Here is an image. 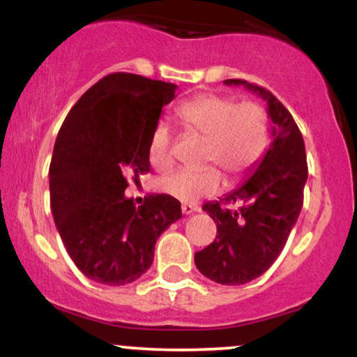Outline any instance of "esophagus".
Wrapping results in <instances>:
<instances>
[{"instance_id":"obj_1","label":"esophagus","mask_w":357,"mask_h":357,"mask_svg":"<svg viewBox=\"0 0 357 357\" xmlns=\"http://www.w3.org/2000/svg\"><path fill=\"white\" fill-rule=\"evenodd\" d=\"M181 211H183V215H192V213H198L199 208L196 206V204L184 203V204H181Z\"/></svg>"}]
</instances>
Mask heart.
Masks as SVG:
<instances>
[{"instance_id":"1","label":"heart","mask_w":357,"mask_h":357,"mask_svg":"<svg viewBox=\"0 0 357 357\" xmlns=\"http://www.w3.org/2000/svg\"><path fill=\"white\" fill-rule=\"evenodd\" d=\"M178 116L191 132L204 139L202 161L211 165L198 171L178 169L159 181V188L166 195L181 202H196L215 195L221 184L219 169L228 181H240L267 149L268 116L255 102L238 104L233 97L203 93L179 105ZM171 144L173 127L161 119L151 132V162L159 167L169 165Z\"/></svg>"}]
</instances>
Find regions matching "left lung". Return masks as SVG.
Wrapping results in <instances>:
<instances>
[{"instance_id":"obj_1","label":"left lung","mask_w":357,"mask_h":357,"mask_svg":"<svg viewBox=\"0 0 357 357\" xmlns=\"http://www.w3.org/2000/svg\"><path fill=\"white\" fill-rule=\"evenodd\" d=\"M225 84L243 85L267 100L273 124V141L255 173L223 199L203 206L216 223V238L195 253L196 267L216 284L241 285L267 272L284 250L304 204L309 171L304 139L284 104L247 80Z\"/></svg>"}]
</instances>
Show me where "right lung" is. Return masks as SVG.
Returning a JSON list of instances; mask_svg holds the SVG:
<instances>
[{"label": "right lung", "instance_id": "right-lung-1", "mask_svg": "<svg viewBox=\"0 0 357 357\" xmlns=\"http://www.w3.org/2000/svg\"><path fill=\"white\" fill-rule=\"evenodd\" d=\"M178 85L110 73L65 117L50 162V206L77 268L90 280L126 285L149 270L161 233L181 218V203L151 195L141 206L124 196L149 171V139Z\"/></svg>", "mask_w": 357, "mask_h": 357}]
</instances>
